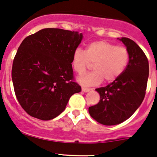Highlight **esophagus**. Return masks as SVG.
Segmentation results:
<instances>
[{
	"mask_svg": "<svg viewBox=\"0 0 157 157\" xmlns=\"http://www.w3.org/2000/svg\"><path fill=\"white\" fill-rule=\"evenodd\" d=\"M90 89H88V88H85V87H82V91L83 92H89L90 91Z\"/></svg>",
	"mask_w": 157,
	"mask_h": 157,
	"instance_id": "esophagus-1",
	"label": "esophagus"
}]
</instances>
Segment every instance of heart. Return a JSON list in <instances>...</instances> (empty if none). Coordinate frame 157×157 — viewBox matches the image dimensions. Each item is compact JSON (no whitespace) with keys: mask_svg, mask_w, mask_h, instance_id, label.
<instances>
[{"mask_svg":"<svg viewBox=\"0 0 157 157\" xmlns=\"http://www.w3.org/2000/svg\"><path fill=\"white\" fill-rule=\"evenodd\" d=\"M129 59L126 48L101 40L89 44L86 51L76 48L72 54L71 65L75 72L82 75L93 64L94 71L78 78L80 83L89 86L101 83L103 79L107 82L117 80L126 69Z\"/></svg>","mask_w":157,"mask_h":157,"instance_id":"b5f03b06","label":"heart"}]
</instances>
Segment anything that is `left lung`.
Here are the masks:
<instances>
[{
    "mask_svg": "<svg viewBox=\"0 0 157 157\" xmlns=\"http://www.w3.org/2000/svg\"><path fill=\"white\" fill-rule=\"evenodd\" d=\"M119 40L129 51L128 65L117 80L95 89L101 99L89 108L91 116L106 126L122 123L135 113L144 100L149 75L148 60L141 48L128 38Z\"/></svg>",
    "mask_w": 157,
    "mask_h": 157,
    "instance_id": "obj_1",
    "label": "left lung"
}]
</instances>
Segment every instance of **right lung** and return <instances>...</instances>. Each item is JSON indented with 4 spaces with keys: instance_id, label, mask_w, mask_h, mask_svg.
<instances>
[{
    "instance_id": "1",
    "label": "right lung",
    "mask_w": 157,
    "mask_h": 157,
    "mask_svg": "<svg viewBox=\"0 0 157 157\" xmlns=\"http://www.w3.org/2000/svg\"><path fill=\"white\" fill-rule=\"evenodd\" d=\"M82 34L45 28L26 37L15 54L12 79L18 101L38 119L56 118L71 96L81 91L74 81L71 58Z\"/></svg>"
}]
</instances>
